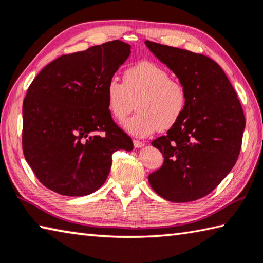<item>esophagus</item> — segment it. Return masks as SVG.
I'll return each mask as SVG.
<instances>
[{"label":"esophagus","mask_w":263,"mask_h":263,"mask_svg":"<svg viewBox=\"0 0 263 263\" xmlns=\"http://www.w3.org/2000/svg\"><path fill=\"white\" fill-rule=\"evenodd\" d=\"M144 142L142 141H139V140H133V146H135L136 148H141V147H144Z\"/></svg>","instance_id":"esophagus-1"}]
</instances>
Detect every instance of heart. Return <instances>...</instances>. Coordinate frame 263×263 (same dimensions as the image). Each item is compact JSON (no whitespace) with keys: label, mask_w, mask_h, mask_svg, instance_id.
<instances>
[{"label":"heart","mask_w":263,"mask_h":263,"mask_svg":"<svg viewBox=\"0 0 263 263\" xmlns=\"http://www.w3.org/2000/svg\"><path fill=\"white\" fill-rule=\"evenodd\" d=\"M124 83L115 77L106 86L107 107L118 122L127 117L137 101L138 112L124 123L127 133L147 137L173 127L183 115L187 93L179 80L171 79L168 71L153 62H140L124 71Z\"/></svg>","instance_id":"heart-1"}]
</instances>
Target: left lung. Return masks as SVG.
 Returning a JSON list of instances; mask_svg holds the SVG:
<instances>
[{
	"label": "left lung",
	"mask_w": 263,
	"mask_h": 263,
	"mask_svg": "<svg viewBox=\"0 0 263 263\" xmlns=\"http://www.w3.org/2000/svg\"><path fill=\"white\" fill-rule=\"evenodd\" d=\"M145 44L187 93L179 121L166 136L152 141L164 161L148 181L168 201H194L211 193L236 164L246 124L244 111L216 62L185 49L148 40Z\"/></svg>",
	"instance_id": "obj_1"
}]
</instances>
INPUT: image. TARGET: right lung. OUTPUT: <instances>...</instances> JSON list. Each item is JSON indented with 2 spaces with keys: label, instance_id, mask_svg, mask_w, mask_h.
Wrapping results in <instances>:
<instances>
[{
  "label": "right lung",
  "instance_id": "right-lung-1",
  "mask_svg": "<svg viewBox=\"0 0 263 263\" xmlns=\"http://www.w3.org/2000/svg\"><path fill=\"white\" fill-rule=\"evenodd\" d=\"M131 54L114 40L63 55L33 80L23 102V152L40 183L68 197L99 190L131 138L112 121L106 86Z\"/></svg>",
  "mask_w": 263,
  "mask_h": 263
}]
</instances>
